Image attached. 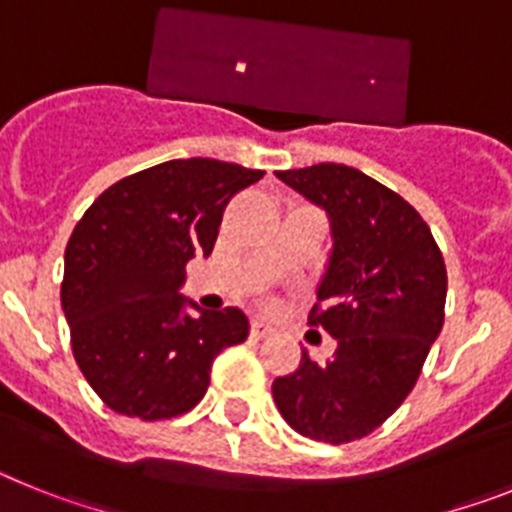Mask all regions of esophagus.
Returning a JSON list of instances; mask_svg holds the SVG:
<instances>
[{
	"instance_id": "obj_1",
	"label": "esophagus",
	"mask_w": 512,
	"mask_h": 512,
	"mask_svg": "<svg viewBox=\"0 0 512 512\" xmlns=\"http://www.w3.org/2000/svg\"><path fill=\"white\" fill-rule=\"evenodd\" d=\"M271 333H274V328H271L269 323H264V320H253V323H251V338H253V341H264V338H269Z\"/></svg>"
}]
</instances>
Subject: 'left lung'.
Instances as JSON below:
<instances>
[{"label": "left lung", "mask_w": 512, "mask_h": 512, "mask_svg": "<svg viewBox=\"0 0 512 512\" xmlns=\"http://www.w3.org/2000/svg\"><path fill=\"white\" fill-rule=\"evenodd\" d=\"M277 176L330 217L333 253L307 325L338 348L328 361L302 354L271 384L274 402L312 441H359L418 382L443 328L446 264L420 212L359 169L318 164Z\"/></svg>", "instance_id": "obj_1"}]
</instances>
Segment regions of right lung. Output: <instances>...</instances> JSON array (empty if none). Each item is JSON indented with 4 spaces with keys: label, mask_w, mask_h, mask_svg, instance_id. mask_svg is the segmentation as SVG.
Wrapping results in <instances>:
<instances>
[{
    "label": "right lung",
    "mask_w": 512,
    "mask_h": 512,
    "mask_svg": "<svg viewBox=\"0 0 512 512\" xmlns=\"http://www.w3.org/2000/svg\"><path fill=\"white\" fill-rule=\"evenodd\" d=\"M264 176L215 158H176L104 189L63 256L71 351L115 413L169 420L205 397L215 356L248 338L238 307L187 315L179 287L210 256L228 202ZM197 307V305H192Z\"/></svg>",
    "instance_id": "right-lung-1"
}]
</instances>
